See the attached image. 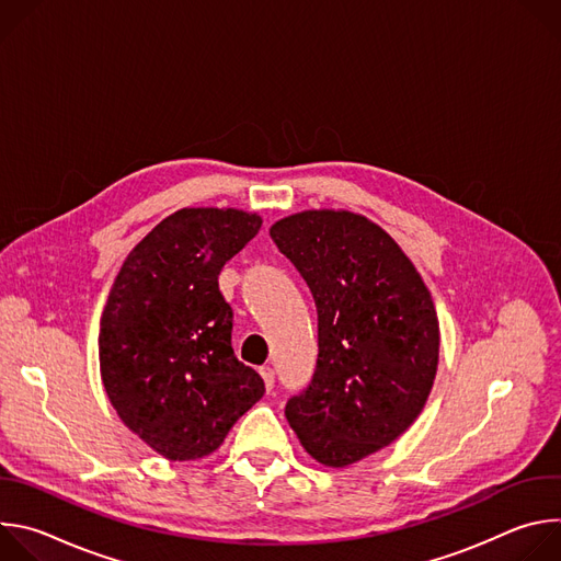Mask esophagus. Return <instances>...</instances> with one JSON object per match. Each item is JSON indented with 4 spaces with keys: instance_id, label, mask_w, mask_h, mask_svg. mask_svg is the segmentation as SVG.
<instances>
[{
    "instance_id": "34e87169",
    "label": "esophagus",
    "mask_w": 561,
    "mask_h": 561,
    "mask_svg": "<svg viewBox=\"0 0 561 561\" xmlns=\"http://www.w3.org/2000/svg\"><path fill=\"white\" fill-rule=\"evenodd\" d=\"M260 375H262V379L266 383V390H273V386H275V370L271 366H262Z\"/></svg>"
}]
</instances>
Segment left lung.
<instances>
[{"mask_svg":"<svg viewBox=\"0 0 561 561\" xmlns=\"http://www.w3.org/2000/svg\"><path fill=\"white\" fill-rule=\"evenodd\" d=\"M271 237L317 306V366L284 413L308 455L344 468L422 413L439 362L437 312L413 262L362 215L304 210Z\"/></svg>","mask_w":561,"mask_h":561,"instance_id":"left-lung-1","label":"left lung"}]
</instances>
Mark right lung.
Segmentation results:
<instances>
[{
    "mask_svg": "<svg viewBox=\"0 0 561 561\" xmlns=\"http://www.w3.org/2000/svg\"><path fill=\"white\" fill-rule=\"evenodd\" d=\"M262 228L237 208H182L126 257L100 324V370L119 420L171 461L219 448L264 394L234 357L224 264Z\"/></svg>",
    "mask_w": 561,
    "mask_h": 561,
    "instance_id": "add662e5",
    "label": "right lung"
}]
</instances>
